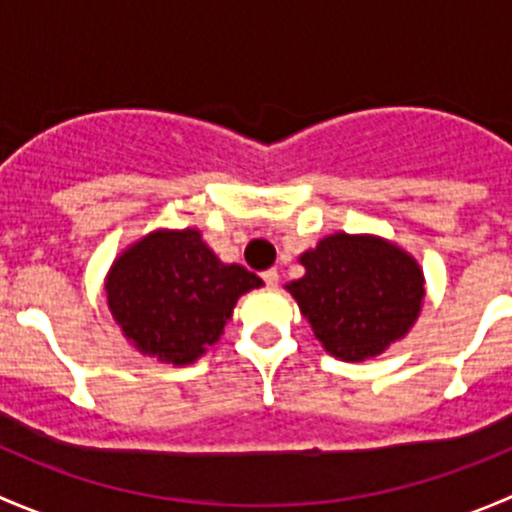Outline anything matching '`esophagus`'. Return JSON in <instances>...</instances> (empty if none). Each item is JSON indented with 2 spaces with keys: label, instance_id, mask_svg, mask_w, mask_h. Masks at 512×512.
<instances>
[{
  "label": "esophagus",
  "instance_id": "1",
  "mask_svg": "<svg viewBox=\"0 0 512 512\" xmlns=\"http://www.w3.org/2000/svg\"><path fill=\"white\" fill-rule=\"evenodd\" d=\"M262 280H265L267 287H277V282H280V272H277L275 267H270V270L262 272Z\"/></svg>",
  "mask_w": 512,
  "mask_h": 512
}]
</instances>
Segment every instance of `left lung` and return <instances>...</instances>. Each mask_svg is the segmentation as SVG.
I'll return each mask as SVG.
<instances>
[{"instance_id":"1","label":"left lung","mask_w":512,"mask_h":512,"mask_svg":"<svg viewBox=\"0 0 512 512\" xmlns=\"http://www.w3.org/2000/svg\"><path fill=\"white\" fill-rule=\"evenodd\" d=\"M289 282L314 337L342 361L379 356L404 339L423 304V272L409 252L374 235H334L299 255Z\"/></svg>"}]
</instances>
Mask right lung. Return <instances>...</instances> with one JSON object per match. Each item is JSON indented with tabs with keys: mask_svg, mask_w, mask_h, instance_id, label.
Listing matches in <instances>:
<instances>
[{
	"mask_svg": "<svg viewBox=\"0 0 512 512\" xmlns=\"http://www.w3.org/2000/svg\"><path fill=\"white\" fill-rule=\"evenodd\" d=\"M262 287L255 272L225 265L198 230H156L116 257L108 309L128 342L173 366L193 364L223 334L235 302Z\"/></svg>",
	"mask_w": 512,
	"mask_h": 512,
	"instance_id": "add662e5",
	"label": "right lung"
}]
</instances>
